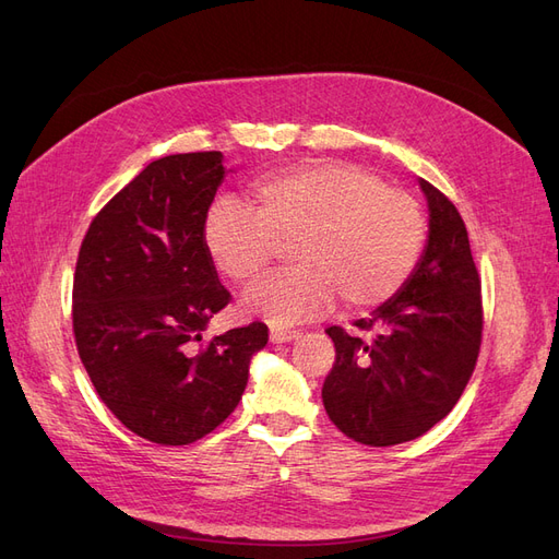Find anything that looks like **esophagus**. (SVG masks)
Listing matches in <instances>:
<instances>
[{
	"label": "esophagus",
	"instance_id": "esophagus-1",
	"mask_svg": "<svg viewBox=\"0 0 559 559\" xmlns=\"http://www.w3.org/2000/svg\"><path fill=\"white\" fill-rule=\"evenodd\" d=\"M300 337V330H284V328H271V342L275 344H284Z\"/></svg>",
	"mask_w": 559,
	"mask_h": 559
}]
</instances>
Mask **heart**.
Instances as JSON below:
<instances>
[{
    "label": "heart",
    "instance_id": "obj_1",
    "mask_svg": "<svg viewBox=\"0 0 559 559\" xmlns=\"http://www.w3.org/2000/svg\"><path fill=\"white\" fill-rule=\"evenodd\" d=\"M252 210L219 202L204 248L227 280L248 284L286 242L288 271L254 284L242 307L273 323L321 317L334 296L348 311L388 302L408 282L427 240L417 199L355 163H307L261 176Z\"/></svg>",
    "mask_w": 559,
    "mask_h": 559
}]
</instances>
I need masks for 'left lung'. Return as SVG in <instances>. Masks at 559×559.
<instances>
[{"mask_svg": "<svg viewBox=\"0 0 559 559\" xmlns=\"http://www.w3.org/2000/svg\"><path fill=\"white\" fill-rule=\"evenodd\" d=\"M429 242L401 292L369 319L325 332L334 362L323 383V406L344 436L371 448L427 433L456 406L475 371L481 330V277L465 222L429 181Z\"/></svg>", "mask_w": 559, "mask_h": 559, "instance_id": "left-lung-1", "label": "left lung"}]
</instances>
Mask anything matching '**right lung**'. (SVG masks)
I'll return each mask as SVG.
<instances>
[{
	"instance_id": "add662e5",
	"label": "right lung",
	"mask_w": 559,
	"mask_h": 559,
	"mask_svg": "<svg viewBox=\"0 0 559 559\" xmlns=\"http://www.w3.org/2000/svg\"><path fill=\"white\" fill-rule=\"evenodd\" d=\"M222 178L219 151L153 160L96 213L80 245V360L111 415L158 444H190L217 429L267 342L261 321L202 340L231 302L204 248Z\"/></svg>"
}]
</instances>
